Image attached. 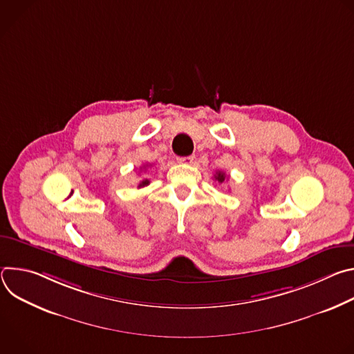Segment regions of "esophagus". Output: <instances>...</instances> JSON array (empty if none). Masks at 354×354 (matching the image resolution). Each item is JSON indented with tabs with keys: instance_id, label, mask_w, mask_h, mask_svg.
<instances>
[{
	"instance_id": "esophagus-1",
	"label": "esophagus",
	"mask_w": 354,
	"mask_h": 354,
	"mask_svg": "<svg viewBox=\"0 0 354 354\" xmlns=\"http://www.w3.org/2000/svg\"><path fill=\"white\" fill-rule=\"evenodd\" d=\"M176 160H178V162H179V164H186V165H189V164H192V162L194 161V156H187V157H178Z\"/></svg>"
}]
</instances>
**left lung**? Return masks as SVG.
Returning <instances> with one entry per match:
<instances>
[{
	"label": "left lung",
	"mask_w": 354,
	"mask_h": 354,
	"mask_svg": "<svg viewBox=\"0 0 354 354\" xmlns=\"http://www.w3.org/2000/svg\"><path fill=\"white\" fill-rule=\"evenodd\" d=\"M214 179H216L217 182L223 183V182H225L228 178H227L225 172H223V171H217V172H216V175H214Z\"/></svg>",
	"instance_id": "8db88e82"
}]
</instances>
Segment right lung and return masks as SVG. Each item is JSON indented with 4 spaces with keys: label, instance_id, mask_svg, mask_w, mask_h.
Wrapping results in <instances>:
<instances>
[{
    "label": "right lung",
    "instance_id": "right-lung-1",
    "mask_svg": "<svg viewBox=\"0 0 354 354\" xmlns=\"http://www.w3.org/2000/svg\"><path fill=\"white\" fill-rule=\"evenodd\" d=\"M149 167H153V165H151V164H145V165H142L140 169H145V168H149ZM149 185V179H147V178H144L142 180H140V183H138V189L140 187H144V186H148Z\"/></svg>",
    "mask_w": 354,
    "mask_h": 354
}]
</instances>
